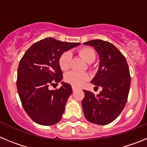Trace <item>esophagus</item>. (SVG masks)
Wrapping results in <instances>:
<instances>
[{
  "label": "esophagus",
  "instance_id": "obj_1",
  "mask_svg": "<svg viewBox=\"0 0 147 147\" xmlns=\"http://www.w3.org/2000/svg\"><path fill=\"white\" fill-rule=\"evenodd\" d=\"M72 90H73V91L74 92V91H76V90H77V88H75L74 86H72Z\"/></svg>",
  "mask_w": 147,
  "mask_h": 147
}]
</instances>
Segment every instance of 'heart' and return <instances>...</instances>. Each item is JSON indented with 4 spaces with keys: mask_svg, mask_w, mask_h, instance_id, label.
Here are the masks:
<instances>
[{
    "mask_svg": "<svg viewBox=\"0 0 147 147\" xmlns=\"http://www.w3.org/2000/svg\"><path fill=\"white\" fill-rule=\"evenodd\" d=\"M78 53L84 58L88 63H92L96 59V52L92 48L83 47L79 49ZM72 54L70 51H66L62 53L59 57V65L61 70L67 71L70 67ZM65 81L69 83L74 87H80L87 80L89 79L88 74L84 72H76V71H71L66 74L65 76Z\"/></svg>",
    "mask_w": 147,
    "mask_h": 147,
    "instance_id": "heart-1",
    "label": "heart"
}]
</instances>
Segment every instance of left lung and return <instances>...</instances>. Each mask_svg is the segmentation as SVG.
Instances as JSON below:
<instances>
[{"label":"left lung","instance_id":"left-lung-1","mask_svg":"<svg viewBox=\"0 0 147 147\" xmlns=\"http://www.w3.org/2000/svg\"><path fill=\"white\" fill-rule=\"evenodd\" d=\"M84 44L93 46L99 56V67L91 83L95 88L102 87V90L96 96L84 90L82 105L88 121L106 125L113 121L125 107L130 87L129 67L125 57L112 43L93 40Z\"/></svg>","mask_w":147,"mask_h":147}]
</instances>
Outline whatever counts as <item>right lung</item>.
<instances>
[{"label":"right lung","mask_w":147,"mask_h":147,"mask_svg":"<svg viewBox=\"0 0 147 147\" xmlns=\"http://www.w3.org/2000/svg\"><path fill=\"white\" fill-rule=\"evenodd\" d=\"M80 42H62L47 37L35 42L26 51L18 68L17 88L23 109L32 121L44 126L55 124L62 119L65 106L72 93L71 85L62 82L59 56Z\"/></svg>","instance_id":"1"}]
</instances>
